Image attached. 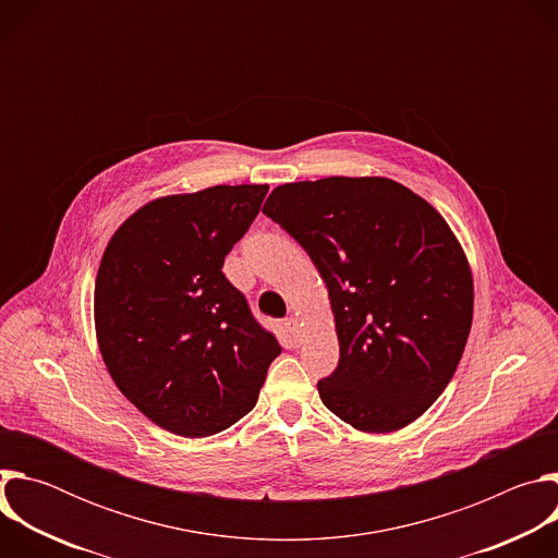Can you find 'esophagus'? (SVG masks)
Returning <instances> with one entry per match:
<instances>
[{
    "label": "esophagus",
    "mask_w": 558,
    "mask_h": 558,
    "mask_svg": "<svg viewBox=\"0 0 558 558\" xmlns=\"http://www.w3.org/2000/svg\"><path fill=\"white\" fill-rule=\"evenodd\" d=\"M284 329H287V333L293 338V340H298L300 338V333H302V329H300V320L295 315H289L287 320H284Z\"/></svg>",
    "instance_id": "1"
}]
</instances>
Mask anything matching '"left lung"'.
I'll return each mask as SVG.
<instances>
[{
  "mask_svg": "<svg viewBox=\"0 0 558 558\" xmlns=\"http://www.w3.org/2000/svg\"><path fill=\"white\" fill-rule=\"evenodd\" d=\"M320 271L338 368L320 400L362 433L424 415L452 379L472 325V274L444 216L381 177L284 183L265 207Z\"/></svg>",
  "mask_w": 558,
  "mask_h": 558,
  "instance_id": "left-lung-1",
  "label": "left lung"
}]
</instances>
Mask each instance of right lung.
Wrapping results in <instances>:
<instances>
[{
    "label": "right lung",
    "instance_id": "obj_1",
    "mask_svg": "<svg viewBox=\"0 0 558 558\" xmlns=\"http://www.w3.org/2000/svg\"><path fill=\"white\" fill-rule=\"evenodd\" d=\"M269 185L156 198L110 238L95 282L97 342L119 390L156 426L207 437L245 417L280 355L225 256Z\"/></svg>",
    "mask_w": 558,
    "mask_h": 558
}]
</instances>
